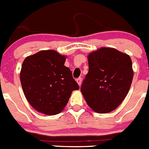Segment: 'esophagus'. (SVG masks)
<instances>
[{"instance_id": "esophagus-1", "label": "esophagus", "mask_w": 149, "mask_h": 149, "mask_svg": "<svg viewBox=\"0 0 149 149\" xmlns=\"http://www.w3.org/2000/svg\"><path fill=\"white\" fill-rule=\"evenodd\" d=\"M76 81H77V83L78 84L79 86H81V84H82V78H81V77H78V78H77Z\"/></svg>"}]
</instances>
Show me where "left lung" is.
Returning a JSON list of instances; mask_svg holds the SVG:
<instances>
[{"label":"left lung","mask_w":149,"mask_h":149,"mask_svg":"<svg viewBox=\"0 0 149 149\" xmlns=\"http://www.w3.org/2000/svg\"><path fill=\"white\" fill-rule=\"evenodd\" d=\"M89 72L81 91L91 108L107 113L119 106L128 93L134 72L131 57L111 48H101L88 56Z\"/></svg>","instance_id":"left-lung-1"}]
</instances>
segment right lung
Returning a JSON list of instances; mask_svg holds the SVG:
<instances>
[{
	"label": "right lung",
	"instance_id": "1",
	"mask_svg": "<svg viewBox=\"0 0 149 149\" xmlns=\"http://www.w3.org/2000/svg\"><path fill=\"white\" fill-rule=\"evenodd\" d=\"M65 56L54 50L26 57L20 81L26 98L36 110L56 115L64 109L73 90L79 89L72 72L64 65Z\"/></svg>",
	"mask_w": 149,
	"mask_h": 149
}]
</instances>
